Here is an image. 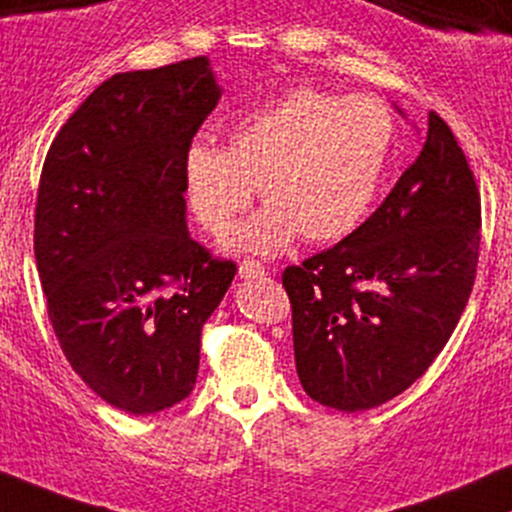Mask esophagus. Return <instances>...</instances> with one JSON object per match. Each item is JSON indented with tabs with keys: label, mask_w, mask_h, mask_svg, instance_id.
<instances>
[{
	"label": "esophagus",
	"mask_w": 512,
	"mask_h": 512,
	"mask_svg": "<svg viewBox=\"0 0 512 512\" xmlns=\"http://www.w3.org/2000/svg\"><path fill=\"white\" fill-rule=\"evenodd\" d=\"M265 274V265L257 260H243L238 267V277L240 279H255V277H262Z\"/></svg>",
	"instance_id": "esophagus-1"
}]
</instances>
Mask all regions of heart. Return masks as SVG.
I'll list each match as a JSON object with an SVG mask.
<instances>
[{
	"label": "heart",
	"mask_w": 512,
	"mask_h": 512,
	"mask_svg": "<svg viewBox=\"0 0 512 512\" xmlns=\"http://www.w3.org/2000/svg\"><path fill=\"white\" fill-rule=\"evenodd\" d=\"M393 145V116L369 94L301 87L269 101L228 131L226 148L194 143L184 153V187L196 221L228 233L260 194L265 211L228 243L277 255L296 235L335 243L367 216Z\"/></svg>",
	"instance_id": "obj_1"
}]
</instances>
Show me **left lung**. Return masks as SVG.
I'll return each mask as SVG.
<instances>
[{
  "instance_id": "8db88e82",
  "label": "left lung",
  "mask_w": 512,
  "mask_h": 512,
  "mask_svg": "<svg viewBox=\"0 0 512 512\" xmlns=\"http://www.w3.org/2000/svg\"><path fill=\"white\" fill-rule=\"evenodd\" d=\"M479 228L474 172L430 111L423 150L379 209L338 245L284 269L303 391L359 413L428 372L469 301Z\"/></svg>"
}]
</instances>
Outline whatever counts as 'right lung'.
I'll use <instances>...</instances> for the list:
<instances>
[{
	"label": "right lung",
	"mask_w": 512,
	"mask_h": 512,
	"mask_svg": "<svg viewBox=\"0 0 512 512\" xmlns=\"http://www.w3.org/2000/svg\"><path fill=\"white\" fill-rule=\"evenodd\" d=\"M221 99L209 58L119 72L43 162L33 252L63 355L131 415L192 393L201 328L233 282L187 230L184 153Z\"/></svg>",
	"instance_id": "obj_1"
}]
</instances>
